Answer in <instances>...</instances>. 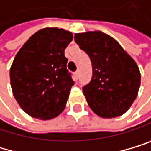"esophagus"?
Listing matches in <instances>:
<instances>
[{"instance_id":"34e87169","label":"esophagus","mask_w":151,"mask_h":151,"mask_svg":"<svg viewBox=\"0 0 151 151\" xmlns=\"http://www.w3.org/2000/svg\"><path fill=\"white\" fill-rule=\"evenodd\" d=\"M78 79H79V71H76L74 73V80L78 81Z\"/></svg>"}]
</instances>
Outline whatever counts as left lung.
<instances>
[{"mask_svg":"<svg viewBox=\"0 0 151 151\" xmlns=\"http://www.w3.org/2000/svg\"><path fill=\"white\" fill-rule=\"evenodd\" d=\"M74 40L92 62V79L83 87L91 109L102 118L125 113L140 87L137 63L118 42L101 31L76 33Z\"/></svg>","mask_w":151,"mask_h":151,"instance_id":"obj_1","label":"left lung"}]
</instances>
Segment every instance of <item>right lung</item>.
Instances as JSON below:
<instances>
[{"label": "right lung", "mask_w": 151, "mask_h": 151, "mask_svg": "<svg viewBox=\"0 0 151 151\" xmlns=\"http://www.w3.org/2000/svg\"><path fill=\"white\" fill-rule=\"evenodd\" d=\"M71 32L46 28L34 33L18 51L10 68L14 96L27 114L50 120L66 107L74 82L65 49Z\"/></svg>", "instance_id": "add662e5"}]
</instances>
